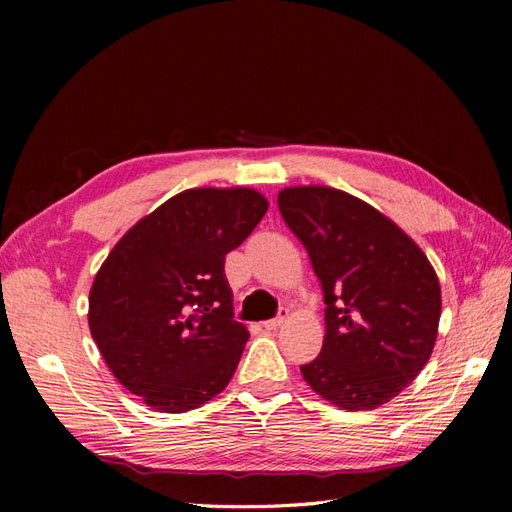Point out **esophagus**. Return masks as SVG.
<instances>
[{
    "label": "esophagus",
    "instance_id": "34e87169",
    "mask_svg": "<svg viewBox=\"0 0 512 512\" xmlns=\"http://www.w3.org/2000/svg\"><path fill=\"white\" fill-rule=\"evenodd\" d=\"M286 318H288V309L286 307H282V312H280V316L277 318H273V320H267V322H262V327H265L267 331H277L282 327V324L286 322Z\"/></svg>",
    "mask_w": 512,
    "mask_h": 512
}]
</instances>
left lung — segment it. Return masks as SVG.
Here are the masks:
<instances>
[{
  "mask_svg": "<svg viewBox=\"0 0 512 512\" xmlns=\"http://www.w3.org/2000/svg\"><path fill=\"white\" fill-rule=\"evenodd\" d=\"M324 292L322 350L305 382L337 408L374 410L421 374L436 346L442 294L404 230L361 198L327 185L277 196Z\"/></svg>",
  "mask_w": 512,
  "mask_h": 512,
  "instance_id": "obj_1",
  "label": "left lung"
}]
</instances>
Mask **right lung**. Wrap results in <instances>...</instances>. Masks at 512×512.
Returning <instances> with one entry per match:
<instances>
[{
	"label": "right lung",
	"instance_id": "obj_1",
	"mask_svg": "<svg viewBox=\"0 0 512 512\" xmlns=\"http://www.w3.org/2000/svg\"><path fill=\"white\" fill-rule=\"evenodd\" d=\"M252 188H194L138 220L102 262L89 331L113 376L160 412L226 389L247 329L232 320L224 258L267 213Z\"/></svg>",
	"mask_w": 512,
	"mask_h": 512
}]
</instances>
